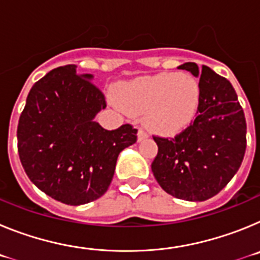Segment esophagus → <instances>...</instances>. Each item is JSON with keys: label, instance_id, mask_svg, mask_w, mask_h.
<instances>
[{"label": "esophagus", "instance_id": "34e87169", "mask_svg": "<svg viewBox=\"0 0 260 260\" xmlns=\"http://www.w3.org/2000/svg\"><path fill=\"white\" fill-rule=\"evenodd\" d=\"M147 137H148V133H147L144 128L139 127V130H138V141L139 142L143 141V139H146Z\"/></svg>", "mask_w": 260, "mask_h": 260}]
</instances>
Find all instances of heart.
I'll use <instances>...</instances> for the list:
<instances>
[{
    "label": "heart",
    "mask_w": 260,
    "mask_h": 260,
    "mask_svg": "<svg viewBox=\"0 0 260 260\" xmlns=\"http://www.w3.org/2000/svg\"><path fill=\"white\" fill-rule=\"evenodd\" d=\"M118 100L130 113H146V123L152 130L174 134L194 118L201 88L192 77L164 73L123 84Z\"/></svg>",
    "instance_id": "1"
}]
</instances>
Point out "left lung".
I'll use <instances>...</instances> for the list:
<instances>
[{
	"instance_id": "8db88e82",
	"label": "left lung",
	"mask_w": 260,
	"mask_h": 260,
	"mask_svg": "<svg viewBox=\"0 0 260 260\" xmlns=\"http://www.w3.org/2000/svg\"><path fill=\"white\" fill-rule=\"evenodd\" d=\"M199 77L197 117L174 138L153 135L156 181L178 199L203 202L219 194L240 169L246 151V119L226 78L194 62L178 66Z\"/></svg>"
}]
</instances>
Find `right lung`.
I'll return each mask as SVG.
<instances>
[{"mask_svg": "<svg viewBox=\"0 0 260 260\" xmlns=\"http://www.w3.org/2000/svg\"><path fill=\"white\" fill-rule=\"evenodd\" d=\"M91 79L74 65L53 69L32 86L18 123V152L28 178L70 206L104 195L119 152L137 142L130 123L105 130L93 119L107 102Z\"/></svg>", "mask_w": 260, "mask_h": 260, "instance_id": "right-lung-1", "label": "right lung"}]
</instances>
